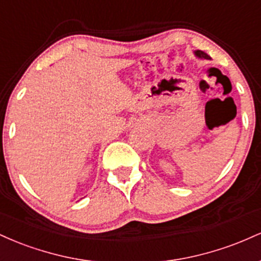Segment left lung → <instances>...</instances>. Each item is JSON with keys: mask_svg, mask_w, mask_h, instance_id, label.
Returning a JSON list of instances; mask_svg holds the SVG:
<instances>
[{"mask_svg": "<svg viewBox=\"0 0 261 261\" xmlns=\"http://www.w3.org/2000/svg\"><path fill=\"white\" fill-rule=\"evenodd\" d=\"M195 55L197 56V58H200V59H206V60H210L211 58H210V56L207 55V54L206 53H203V51H201V50H196L195 53Z\"/></svg>", "mask_w": 261, "mask_h": 261, "instance_id": "1", "label": "left lung"}]
</instances>
